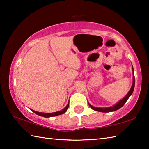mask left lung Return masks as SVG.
<instances>
[{"instance_id": "left-lung-1", "label": "left lung", "mask_w": 149, "mask_h": 149, "mask_svg": "<svg viewBox=\"0 0 149 149\" xmlns=\"http://www.w3.org/2000/svg\"><path fill=\"white\" fill-rule=\"evenodd\" d=\"M132 71H133V84L132 85V87H131L130 90L129 91V92L127 93V94L125 96V97H123L122 100H120V101H118L116 104L115 105L112 106V107H106V108H100V107H93L91 104H90L89 102V107L92 108L93 110H94L95 111H98V112H114V111L117 110L118 109H120V108H122L123 105H124L125 103L127 101V99H129L130 97L132 95V93L133 92V90H134V87H135V76H134V70H133V68L132 65Z\"/></svg>"}]
</instances>
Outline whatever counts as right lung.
I'll return each instance as SVG.
<instances>
[{
  "instance_id": "right-lung-1",
  "label": "right lung",
  "mask_w": 149,
  "mask_h": 149,
  "mask_svg": "<svg viewBox=\"0 0 149 149\" xmlns=\"http://www.w3.org/2000/svg\"><path fill=\"white\" fill-rule=\"evenodd\" d=\"M69 107V102L68 103V104L66 107H65L64 109H62V110L60 111H58V112H52V113H44V112H37V111L33 110L31 109V110L33 112H34L35 114H36L39 116H41L45 117V118H50V117H53V116H56L58 115H61L64 114V113L66 112L68 108Z\"/></svg>"
}]
</instances>
